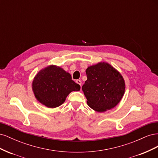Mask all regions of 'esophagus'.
Returning <instances> with one entry per match:
<instances>
[{"instance_id": "obj_1", "label": "esophagus", "mask_w": 158, "mask_h": 158, "mask_svg": "<svg viewBox=\"0 0 158 158\" xmlns=\"http://www.w3.org/2000/svg\"><path fill=\"white\" fill-rule=\"evenodd\" d=\"M76 82L78 84H79L80 85V87L82 86V81H81L80 80H76Z\"/></svg>"}]
</instances>
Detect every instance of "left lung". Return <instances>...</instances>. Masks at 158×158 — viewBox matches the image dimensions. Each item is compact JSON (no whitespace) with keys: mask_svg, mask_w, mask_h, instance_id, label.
<instances>
[{"mask_svg":"<svg viewBox=\"0 0 158 158\" xmlns=\"http://www.w3.org/2000/svg\"><path fill=\"white\" fill-rule=\"evenodd\" d=\"M82 91L88 106L98 112L109 110L122 99L125 84L121 74L106 63L89 66Z\"/></svg>","mask_w":158,"mask_h":158,"instance_id":"8db88e82","label":"left lung"}]
</instances>
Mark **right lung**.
<instances>
[{
  "mask_svg": "<svg viewBox=\"0 0 158 158\" xmlns=\"http://www.w3.org/2000/svg\"><path fill=\"white\" fill-rule=\"evenodd\" d=\"M32 86L36 99L50 108L60 106L71 92L80 89L69 73L56 66H49L39 72Z\"/></svg>",
  "mask_w": 158,
  "mask_h": 158,
  "instance_id": "obj_1",
  "label": "right lung"
}]
</instances>
